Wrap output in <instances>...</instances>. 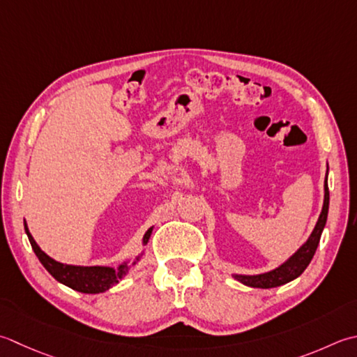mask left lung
I'll list each match as a JSON object with an SVG mask.
<instances>
[{"instance_id":"left-lung-1","label":"left lung","mask_w":357,"mask_h":357,"mask_svg":"<svg viewBox=\"0 0 357 357\" xmlns=\"http://www.w3.org/2000/svg\"><path fill=\"white\" fill-rule=\"evenodd\" d=\"M325 198H324V207L320 216L317 220V225L314 227L312 234L306 243L300 248L297 252L292 255L289 260H286L282 266L272 269L269 272H264V274L258 275H238L235 274L234 277L240 283L250 286V288H261V289H269V288H277V286H282L284 283H289L294 280L298 275H302V272L308 268L311 263L314 254H316V249L319 246L320 236H322L324 227L326 225L328 218V207H330V190H328V170H326V178H325Z\"/></svg>"}]
</instances>
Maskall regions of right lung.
I'll use <instances>...</instances> for the list:
<instances>
[{
	"label": "right lung",
	"mask_w": 357,
	"mask_h": 357,
	"mask_svg": "<svg viewBox=\"0 0 357 357\" xmlns=\"http://www.w3.org/2000/svg\"><path fill=\"white\" fill-rule=\"evenodd\" d=\"M24 230L27 234V238L31 241V246L33 249L35 255L38 257V260L41 264H43L45 269L55 278V280L69 286V288L74 291L85 292V294H99V292L108 291L111 286L119 283V280H121L123 275H127V272L130 271L128 263H123L117 269H114L108 266H73V264L55 261L54 258L46 255L43 250L40 249L38 244L35 243L29 229H27L26 221H24ZM151 230L153 227L146 230L144 235V240H142L144 246L150 240ZM137 260L139 257L136 258V261ZM136 261H132V264H136Z\"/></svg>",
	"instance_id": "right-lung-1"
}]
</instances>
